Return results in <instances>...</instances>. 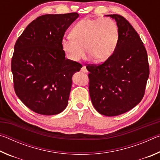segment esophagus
I'll return each instance as SVG.
<instances>
[{"instance_id":"34e87169","label":"esophagus","mask_w":160,"mask_h":160,"mask_svg":"<svg viewBox=\"0 0 160 160\" xmlns=\"http://www.w3.org/2000/svg\"><path fill=\"white\" fill-rule=\"evenodd\" d=\"M81 71H82L84 72H88V70H87L85 66H82L81 68Z\"/></svg>"}]
</instances>
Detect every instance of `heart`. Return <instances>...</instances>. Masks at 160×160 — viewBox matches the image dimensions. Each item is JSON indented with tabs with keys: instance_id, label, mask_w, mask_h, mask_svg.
Instances as JSON below:
<instances>
[{
	"instance_id": "obj_1",
	"label": "heart",
	"mask_w": 160,
	"mask_h": 160,
	"mask_svg": "<svg viewBox=\"0 0 160 160\" xmlns=\"http://www.w3.org/2000/svg\"><path fill=\"white\" fill-rule=\"evenodd\" d=\"M72 39L63 38L61 47L66 57L79 62L88 53L97 61L109 59L117 47L119 34L117 25L110 18H85L70 31Z\"/></svg>"
}]
</instances>
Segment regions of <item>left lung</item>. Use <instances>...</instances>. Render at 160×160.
Wrapping results in <instances>:
<instances>
[{"instance_id": "1", "label": "left lung", "mask_w": 160, "mask_h": 160, "mask_svg": "<svg viewBox=\"0 0 160 160\" xmlns=\"http://www.w3.org/2000/svg\"><path fill=\"white\" fill-rule=\"evenodd\" d=\"M106 16L116 22L117 47L102 64L88 65L87 69L94 109L102 115L114 116L128 112L140 102L150 72L147 51L137 32L123 16Z\"/></svg>"}]
</instances>
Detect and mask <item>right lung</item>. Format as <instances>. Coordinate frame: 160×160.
<instances>
[{
  "instance_id": "add662e5",
  "label": "right lung",
  "mask_w": 160,
  "mask_h": 160,
  "mask_svg": "<svg viewBox=\"0 0 160 160\" xmlns=\"http://www.w3.org/2000/svg\"><path fill=\"white\" fill-rule=\"evenodd\" d=\"M78 17L77 12L39 16L15 43L11 61L14 89L35 113L55 115L68 106L72 77L82 65L66 58L61 41Z\"/></svg>"
}]
</instances>
